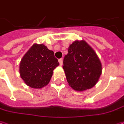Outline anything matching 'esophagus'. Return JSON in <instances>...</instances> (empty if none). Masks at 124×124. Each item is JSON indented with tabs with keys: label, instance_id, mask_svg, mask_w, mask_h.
Masks as SVG:
<instances>
[{
	"label": "esophagus",
	"instance_id": "34e87169",
	"mask_svg": "<svg viewBox=\"0 0 124 124\" xmlns=\"http://www.w3.org/2000/svg\"><path fill=\"white\" fill-rule=\"evenodd\" d=\"M59 63L60 64V65H63V59H59Z\"/></svg>",
	"mask_w": 124,
	"mask_h": 124
}]
</instances>
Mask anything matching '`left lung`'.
I'll return each instance as SVG.
<instances>
[{
  "label": "left lung",
  "instance_id": "1",
  "mask_svg": "<svg viewBox=\"0 0 124 124\" xmlns=\"http://www.w3.org/2000/svg\"><path fill=\"white\" fill-rule=\"evenodd\" d=\"M63 68L69 86L78 91L93 87L102 73L100 59L84 40L75 41L69 46Z\"/></svg>",
  "mask_w": 124,
  "mask_h": 124
}]
</instances>
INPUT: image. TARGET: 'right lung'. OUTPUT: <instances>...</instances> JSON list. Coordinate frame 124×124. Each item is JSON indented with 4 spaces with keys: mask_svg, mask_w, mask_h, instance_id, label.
Masks as SVG:
<instances>
[{
    "mask_svg": "<svg viewBox=\"0 0 124 124\" xmlns=\"http://www.w3.org/2000/svg\"><path fill=\"white\" fill-rule=\"evenodd\" d=\"M59 65L53 51L43 44H34L21 60L20 75L30 87L41 88L48 84Z\"/></svg>",
    "mask_w": 124,
    "mask_h": 124,
    "instance_id": "1",
    "label": "right lung"
}]
</instances>
